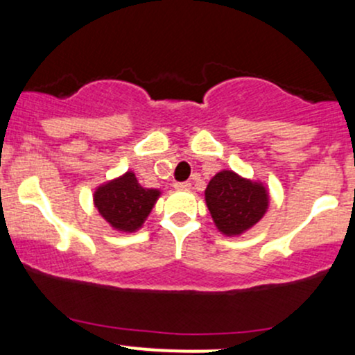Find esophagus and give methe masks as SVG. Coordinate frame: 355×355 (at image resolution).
<instances>
[{
	"label": "esophagus",
	"instance_id": "34e87169",
	"mask_svg": "<svg viewBox=\"0 0 355 355\" xmlns=\"http://www.w3.org/2000/svg\"><path fill=\"white\" fill-rule=\"evenodd\" d=\"M175 190H190V183L189 182H182V183H175Z\"/></svg>",
	"mask_w": 355,
	"mask_h": 355
}]
</instances>
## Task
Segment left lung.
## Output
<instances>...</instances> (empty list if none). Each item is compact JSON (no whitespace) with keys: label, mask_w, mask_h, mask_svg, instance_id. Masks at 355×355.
Wrapping results in <instances>:
<instances>
[{"label":"left lung","mask_w":355,"mask_h":355,"mask_svg":"<svg viewBox=\"0 0 355 355\" xmlns=\"http://www.w3.org/2000/svg\"><path fill=\"white\" fill-rule=\"evenodd\" d=\"M205 203L220 234L240 237L267 214L270 191L263 182L242 177L234 170H220L207 185Z\"/></svg>","instance_id":"left-lung-1"}]
</instances>
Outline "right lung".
<instances>
[{
  "label": "right lung",
  "mask_w": 355,
  "mask_h": 355,
  "mask_svg": "<svg viewBox=\"0 0 355 355\" xmlns=\"http://www.w3.org/2000/svg\"><path fill=\"white\" fill-rule=\"evenodd\" d=\"M160 189H146L138 183L135 172L100 183L93 191V205L110 229L120 234H133L144 227L160 198Z\"/></svg>",
  "instance_id": "obj_1"
}]
</instances>
